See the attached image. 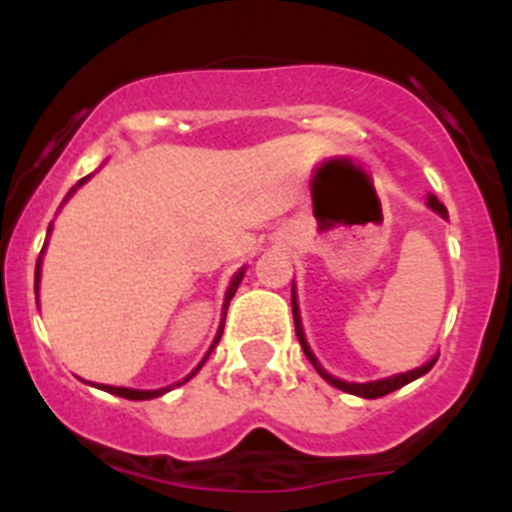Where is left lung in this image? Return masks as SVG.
Masks as SVG:
<instances>
[{
  "mask_svg": "<svg viewBox=\"0 0 512 512\" xmlns=\"http://www.w3.org/2000/svg\"><path fill=\"white\" fill-rule=\"evenodd\" d=\"M428 205L433 207V210L438 212V215L446 217V207L441 205V202L436 200V197H428ZM292 315H295V330H297V338H300V346L302 351H305L307 359L315 364V369H318L320 374H323L325 379H328L333 387H338V390L348 392V395H359V397H366V400H377V397H384V395H390V392L400 390V387H405V384H410L413 379L423 377V374H428L433 369V364H436V359L428 361V364H423L420 369H413V372L408 374H397V377H390V379H379V382H366V384H354V382H341V379L336 377H330L325 369H320V364L315 361V356H312L310 346H307L305 341V333H302V323H300V307H297V297H295V289H292Z\"/></svg>",
  "mask_w": 512,
  "mask_h": 512,
  "instance_id": "obj_1",
  "label": "left lung"
}]
</instances>
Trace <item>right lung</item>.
Here are the masks:
<instances>
[{
    "instance_id": "1",
    "label": "right lung",
    "mask_w": 512,
    "mask_h": 512,
    "mask_svg": "<svg viewBox=\"0 0 512 512\" xmlns=\"http://www.w3.org/2000/svg\"><path fill=\"white\" fill-rule=\"evenodd\" d=\"M81 184V182H79ZM40 279V264H38V269H35V282H38ZM241 279H243V271L241 274H235V279H233V284H230V289H228V295H225V312H228V305H230V300H233V295H235V289H238V284H241ZM38 289V287H35ZM220 336H223V330H220V333H217V338H215V346H217V341H220ZM212 346V348H215ZM207 359V356H205ZM202 364H205V361H202ZM200 364V366H202ZM200 366H197V369H200ZM194 374V372H192ZM189 379V377H187ZM187 379H184V382H187ZM102 390L104 392H110V395H117V397H125V400H153V397H158V395H164V392H169V387H166V390H153V392H146V390H128V387H107V384H102Z\"/></svg>"
}]
</instances>
